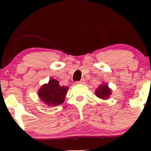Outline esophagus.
Instances as JSON below:
<instances>
[{
	"label": "esophagus",
	"instance_id": "obj_1",
	"mask_svg": "<svg viewBox=\"0 0 151 151\" xmlns=\"http://www.w3.org/2000/svg\"><path fill=\"white\" fill-rule=\"evenodd\" d=\"M85 83V79H82V80H80V81L77 82V83H78V84H84Z\"/></svg>",
	"mask_w": 151,
	"mask_h": 151
}]
</instances>
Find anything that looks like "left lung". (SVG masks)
<instances>
[{
  "instance_id": "left-lung-1",
  "label": "left lung",
  "mask_w": 151,
  "mask_h": 151,
  "mask_svg": "<svg viewBox=\"0 0 151 151\" xmlns=\"http://www.w3.org/2000/svg\"><path fill=\"white\" fill-rule=\"evenodd\" d=\"M95 93L96 96H98L99 98L102 99H106L111 94V91L108 88V85L104 84L99 87V88L96 91Z\"/></svg>"
}]
</instances>
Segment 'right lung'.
I'll use <instances>...</instances> for the list:
<instances>
[{"label": "right lung", "instance_id": "1", "mask_svg": "<svg viewBox=\"0 0 151 151\" xmlns=\"http://www.w3.org/2000/svg\"><path fill=\"white\" fill-rule=\"evenodd\" d=\"M68 88L60 86L58 81L51 79L48 84L44 85L39 90V96L49 106H58L64 101Z\"/></svg>", "mask_w": 151, "mask_h": 151}]
</instances>
